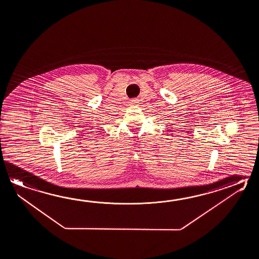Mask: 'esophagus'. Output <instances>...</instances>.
I'll use <instances>...</instances> for the list:
<instances>
[{
	"instance_id": "1",
	"label": "esophagus",
	"mask_w": 259,
	"mask_h": 259,
	"mask_svg": "<svg viewBox=\"0 0 259 259\" xmlns=\"http://www.w3.org/2000/svg\"><path fill=\"white\" fill-rule=\"evenodd\" d=\"M131 105H133V104H138V100H137V99H134V100H131L130 101V102H129Z\"/></svg>"
}]
</instances>
